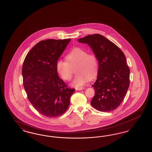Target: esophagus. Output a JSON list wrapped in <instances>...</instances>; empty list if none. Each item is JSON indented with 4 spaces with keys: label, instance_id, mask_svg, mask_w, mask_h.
<instances>
[{
    "label": "esophagus",
    "instance_id": "1",
    "mask_svg": "<svg viewBox=\"0 0 152 152\" xmlns=\"http://www.w3.org/2000/svg\"><path fill=\"white\" fill-rule=\"evenodd\" d=\"M85 89L84 87H80V88H76V91H81L83 89Z\"/></svg>",
    "mask_w": 152,
    "mask_h": 152
}]
</instances>
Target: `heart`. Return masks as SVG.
Wrapping results in <instances>:
<instances>
[{
    "label": "heart",
    "instance_id": "1",
    "mask_svg": "<svg viewBox=\"0 0 152 152\" xmlns=\"http://www.w3.org/2000/svg\"><path fill=\"white\" fill-rule=\"evenodd\" d=\"M65 58L67 61L61 59L56 62V70L61 77L64 80H70L73 75V68L76 65L77 73L72 83L73 86L81 87L90 79L96 76L98 71V62L96 56L87 53V51L80 47H75L69 52Z\"/></svg>",
    "mask_w": 152,
    "mask_h": 152
}]
</instances>
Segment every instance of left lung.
<instances>
[{"instance_id":"8db88e82","label":"left lung","mask_w":152,"mask_h":152,"mask_svg":"<svg viewBox=\"0 0 152 152\" xmlns=\"http://www.w3.org/2000/svg\"><path fill=\"white\" fill-rule=\"evenodd\" d=\"M88 44L99 61L97 80L94 85L92 106L101 112H110L119 107L129 86L130 70L126 58L115 44L100 34L78 39Z\"/></svg>"}]
</instances>
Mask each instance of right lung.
I'll use <instances>...</instances> for the list:
<instances>
[{
  "label": "right lung",
  "instance_id": "add662e5",
  "mask_svg": "<svg viewBox=\"0 0 152 152\" xmlns=\"http://www.w3.org/2000/svg\"><path fill=\"white\" fill-rule=\"evenodd\" d=\"M71 39L42 40L29 51L22 67L23 86L29 102L41 115L56 117L68 108L75 89L67 87L56 64Z\"/></svg>",
  "mask_w": 152,
  "mask_h": 152
}]
</instances>
